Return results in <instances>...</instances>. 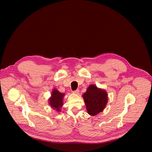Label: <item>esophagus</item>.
Returning a JSON list of instances; mask_svg holds the SVG:
<instances>
[{
  "instance_id": "obj_1",
  "label": "esophagus",
  "mask_w": 152,
  "mask_h": 152,
  "mask_svg": "<svg viewBox=\"0 0 152 152\" xmlns=\"http://www.w3.org/2000/svg\"><path fill=\"white\" fill-rule=\"evenodd\" d=\"M73 93H75V94H78L79 93V89H77V90H75V91H73Z\"/></svg>"
}]
</instances>
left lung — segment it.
<instances>
[{
	"label": "left lung",
	"mask_w": 152,
	"mask_h": 152,
	"mask_svg": "<svg viewBox=\"0 0 152 152\" xmlns=\"http://www.w3.org/2000/svg\"><path fill=\"white\" fill-rule=\"evenodd\" d=\"M86 110L91 115H96L103 111L107 102V94L94 85H91L83 94Z\"/></svg>",
	"instance_id": "left-lung-1"
}]
</instances>
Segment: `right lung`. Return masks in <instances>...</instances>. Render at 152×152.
Returning a JSON list of instances; mask_svg holds the SVG:
<instances>
[{
	"mask_svg": "<svg viewBox=\"0 0 152 152\" xmlns=\"http://www.w3.org/2000/svg\"><path fill=\"white\" fill-rule=\"evenodd\" d=\"M64 94L59 93L56 89H54L52 93V96L49 100V104L53 109H55L57 111H60V108L62 107V98Z\"/></svg>",
	"mask_w": 152,
	"mask_h": 152,
	"instance_id": "right-lung-1",
	"label": "right lung"
}]
</instances>
